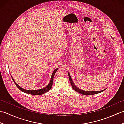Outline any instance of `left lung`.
<instances>
[{"instance_id": "1", "label": "left lung", "mask_w": 124, "mask_h": 124, "mask_svg": "<svg viewBox=\"0 0 124 124\" xmlns=\"http://www.w3.org/2000/svg\"><path fill=\"white\" fill-rule=\"evenodd\" d=\"M68 76H69V80H70V81L71 83V86H72V88L76 92H78L79 93H80L83 95H94V94H98L99 93H101V92H102L103 91H105V89H103V90L100 91H85L82 90V89H80L79 88H78L75 85V84L73 82L72 78H71L70 73L68 72Z\"/></svg>"}]
</instances>
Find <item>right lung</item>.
<instances>
[{"label": "right lung", "instance_id": "right-lung-1", "mask_svg": "<svg viewBox=\"0 0 124 124\" xmlns=\"http://www.w3.org/2000/svg\"><path fill=\"white\" fill-rule=\"evenodd\" d=\"M57 70V69H55L53 72L52 76H51V80H50V82L48 84V85H47L45 87H44L43 88H41V89H37V90H27V89H23L22 87H21L18 85V84L15 82V80L13 79V78L12 77V79L14 81V83H15V84L16 85V86H17V87L20 89V91H21L22 92H24V93H27V94H32V95H41V94H43L44 93H46L47 92H48L49 90L51 89L52 85H53V78H54V76L55 74V73H56V71Z\"/></svg>", "mask_w": 124, "mask_h": 124}]
</instances>
